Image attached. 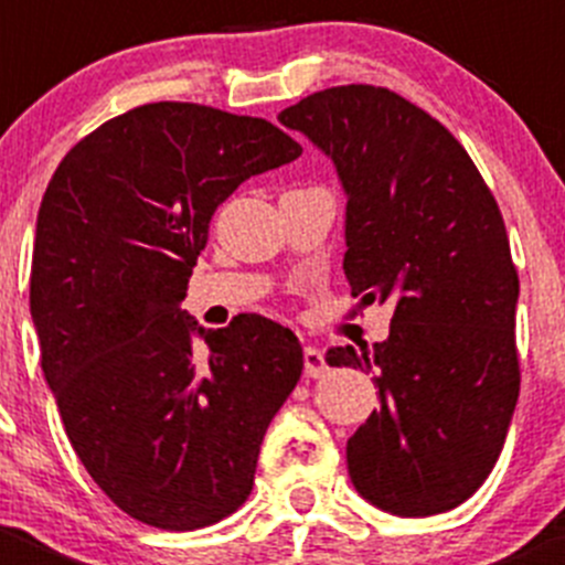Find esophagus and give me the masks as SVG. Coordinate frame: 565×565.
Segmentation results:
<instances>
[{
    "label": "esophagus",
    "mask_w": 565,
    "mask_h": 565,
    "mask_svg": "<svg viewBox=\"0 0 565 565\" xmlns=\"http://www.w3.org/2000/svg\"><path fill=\"white\" fill-rule=\"evenodd\" d=\"M303 372L306 377H324L328 374V363H324V355L317 350V347H306L303 350Z\"/></svg>",
    "instance_id": "34e87169"
}]
</instances>
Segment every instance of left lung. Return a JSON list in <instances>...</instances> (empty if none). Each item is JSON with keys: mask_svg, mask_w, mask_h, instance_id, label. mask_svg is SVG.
<instances>
[{"mask_svg": "<svg viewBox=\"0 0 565 565\" xmlns=\"http://www.w3.org/2000/svg\"><path fill=\"white\" fill-rule=\"evenodd\" d=\"M278 122L339 172L352 295L393 303L388 339L324 355L377 374L380 409L347 440L352 483L396 516L457 509L492 472L520 396V276L498 202L446 125L385 87L322 89Z\"/></svg>", "mask_w": 565, "mask_h": 565, "instance_id": "8db88e82", "label": "left lung"}]
</instances>
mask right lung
<instances>
[{
	"mask_svg": "<svg viewBox=\"0 0 565 565\" xmlns=\"http://www.w3.org/2000/svg\"><path fill=\"white\" fill-rule=\"evenodd\" d=\"M303 147L262 117L147 104L84 136L38 213L30 309L67 440L134 520L199 530L241 509L273 415L303 372L259 315L204 330L180 309L210 218ZM211 352L192 355V333Z\"/></svg>",
	"mask_w": 565,
	"mask_h": 565,
	"instance_id": "1",
	"label": "right lung"
}]
</instances>
